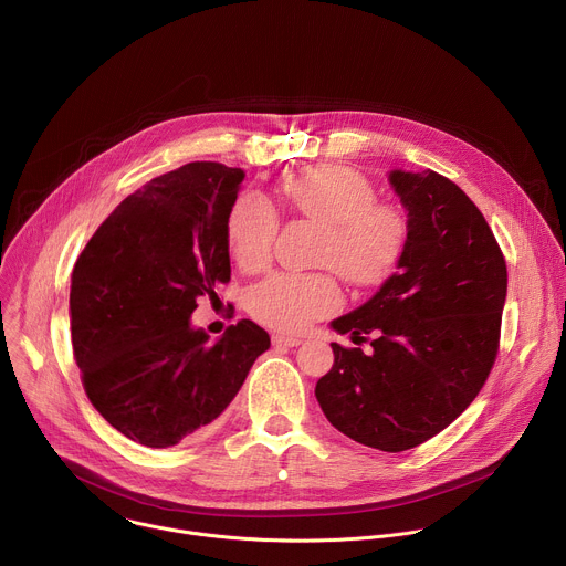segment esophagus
I'll return each instance as SVG.
<instances>
[{
	"mask_svg": "<svg viewBox=\"0 0 566 566\" xmlns=\"http://www.w3.org/2000/svg\"><path fill=\"white\" fill-rule=\"evenodd\" d=\"M302 340L295 338V336H282V334H275L273 336V345L275 347H297Z\"/></svg>",
	"mask_w": 566,
	"mask_h": 566,
	"instance_id": "1",
	"label": "esophagus"
}]
</instances>
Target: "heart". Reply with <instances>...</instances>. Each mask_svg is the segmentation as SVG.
I'll return each instance as SVG.
<instances>
[{"mask_svg":"<svg viewBox=\"0 0 566 566\" xmlns=\"http://www.w3.org/2000/svg\"><path fill=\"white\" fill-rule=\"evenodd\" d=\"M282 197L291 214L322 226L317 262L336 269L352 286H380L400 269L410 219L400 206L378 201L365 175L345 166L304 168L282 184ZM277 230L280 217L262 195H241L226 221L237 266L247 273L262 271L271 262ZM340 302V286L329 271H280L249 293L253 317L282 334L302 332L313 319L334 313Z\"/></svg>","mask_w":566,"mask_h":566,"instance_id":"1","label":"heart"}]
</instances>
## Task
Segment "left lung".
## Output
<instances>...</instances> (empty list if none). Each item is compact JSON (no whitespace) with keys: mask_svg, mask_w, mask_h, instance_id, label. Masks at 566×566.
I'll return each instance as SVG.
<instances>
[{"mask_svg":"<svg viewBox=\"0 0 566 566\" xmlns=\"http://www.w3.org/2000/svg\"><path fill=\"white\" fill-rule=\"evenodd\" d=\"M389 181L408 208L406 258L369 302L332 322L358 347L332 345L334 367L315 396L349 439L402 452L446 430L486 382L509 273L489 221L457 184L432 170H394Z\"/></svg>","mask_w":566,"mask_h":566,"instance_id":"obj_1","label":"left lung"}]
</instances>
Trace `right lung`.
Listing matches in <instances>:
<instances>
[{
  "label": "right lung",
  "instance_id": "add662e5",
  "mask_svg": "<svg viewBox=\"0 0 566 566\" xmlns=\"http://www.w3.org/2000/svg\"><path fill=\"white\" fill-rule=\"evenodd\" d=\"M244 170L195 160L123 199L71 273V345L101 417L147 448L201 437L271 347L251 319L190 327L230 282L226 221Z\"/></svg>",
  "mask_w": 566,
  "mask_h": 566
}]
</instances>
